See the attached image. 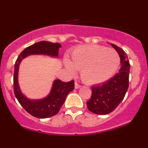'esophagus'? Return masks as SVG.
<instances>
[{"instance_id":"34e87169","label":"esophagus","mask_w":148,"mask_h":148,"mask_svg":"<svg viewBox=\"0 0 148 148\" xmlns=\"http://www.w3.org/2000/svg\"><path fill=\"white\" fill-rule=\"evenodd\" d=\"M74 87H75V89H78V88H81V85L77 81H75V83H74Z\"/></svg>"}]
</instances>
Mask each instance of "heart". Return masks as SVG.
<instances>
[{
    "label": "heart",
    "mask_w": 148,
    "mask_h": 148,
    "mask_svg": "<svg viewBox=\"0 0 148 148\" xmlns=\"http://www.w3.org/2000/svg\"><path fill=\"white\" fill-rule=\"evenodd\" d=\"M120 64L118 52L100 45H81L74 49L65 66L72 74L81 70L82 79L88 84L105 82L115 74Z\"/></svg>",
    "instance_id": "1"
}]
</instances>
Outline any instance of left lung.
<instances>
[{
	"instance_id": "obj_1",
	"label": "left lung",
	"mask_w": 148,
	"mask_h": 148,
	"mask_svg": "<svg viewBox=\"0 0 148 148\" xmlns=\"http://www.w3.org/2000/svg\"><path fill=\"white\" fill-rule=\"evenodd\" d=\"M111 45L120 56L121 67L106 82L92 87L91 97L86 104L90 111L98 115H106L114 111L123 100L129 88L130 64L126 53L118 46Z\"/></svg>"
}]
</instances>
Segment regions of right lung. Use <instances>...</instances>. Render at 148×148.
I'll list each match as a JSON object with an SVG mask.
<instances>
[{
    "label": "right lung",
    "mask_w": 148,
    "mask_h": 148,
    "mask_svg": "<svg viewBox=\"0 0 148 148\" xmlns=\"http://www.w3.org/2000/svg\"><path fill=\"white\" fill-rule=\"evenodd\" d=\"M61 45L58 43L42 41L37 42L26 47L19 54L14 64L13 86L15 97L21 106L29 114L37 118H47L56 115L60 111L69 92L74 88V81L63 82L61 80H56L49 95L45 99L37 101H31L27 99L21 92L18 85V69L19 63L23 58L30 54H46L57 57L59 48Z\"/></svg>",
    "instance_id": "add662e5"
}]
</instances>
